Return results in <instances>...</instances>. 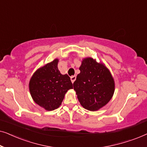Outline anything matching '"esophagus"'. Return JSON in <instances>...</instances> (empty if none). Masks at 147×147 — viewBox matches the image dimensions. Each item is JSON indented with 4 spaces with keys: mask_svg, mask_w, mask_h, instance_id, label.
I'll use <instances>...</instances> for the list:
<instances>
[{
    "mask_svg": "<svg viewBox=\"0 0 147 147\" xmlns=\"http://www.w3.org/2000/svg\"><path fill=\"white\" fill-rule=\"evenodd\" d=\"M76 80V76H71V81L72 83H74L75 82V80Z\"/></svg>",
    "mask_w": 147,
    "mask_h": 147,
    "instance_id": "34e87169",
    "label": "esophagus"
}]
</instances>
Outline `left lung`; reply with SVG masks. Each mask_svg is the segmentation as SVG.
Listing matches in <instances>:
<instances>
[{
  "instance_id": "obj_1",
  "label": "left lung",
  "mask_w": 147,
  "mask_h": 147,
  "mask_svg": "<svg viewBox=\"0 0 147 147\" xmlns=\"http://www.w3.org/2000/svg\"><path fill=\"white\" fill-rule=\"evenodd\" d=\"M80 73L74 83V89L84 108L96 111L105 106L114 92L111 74L102 63L88 57L82 61Z\"/></svg>"
}]
</instances>
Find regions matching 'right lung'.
I'll list each match as a JSON object with an SVG mask.
<instances>
[{
	"label": "right lung",
	"instance_id": "1",
	"mask_svg": "<svg viewBox=\"0 0 147 147\" xmlns=\"http://www.w3.org/2000/svg\"><path fill=\"white\" fill-rule=\"evenodd\" d=\"M56 59L39 68L32 76L29 90L35 103L48 111L61 104L65 94L73 85L67 74L62 75L57 68Z\"/></svg>",
	"mask_w": 147,
	"mask_h": 147
}]
</instances>
